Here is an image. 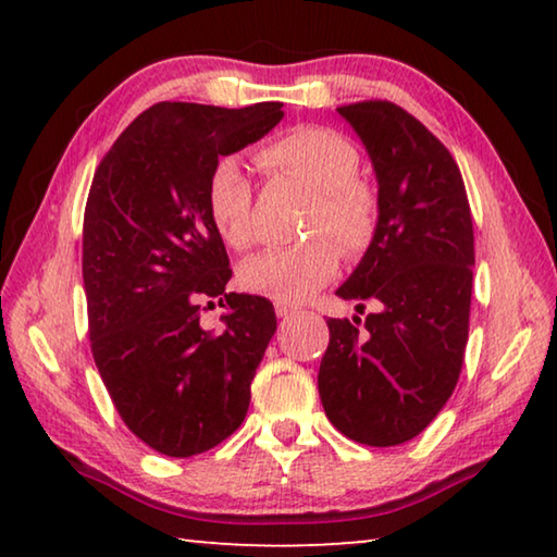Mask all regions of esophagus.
<instances>
[{
	"instance_id": "34e87169",
	"label": "esophagus",
	"mask_w": 557,
	"mask_h": 557,
	"mask_svg": "<svg viewBox=\"0 0 557 557\" xmlns=\"http://www.w3.org/2000/svg\"><path fill=\"white\" fill-rule=\"evenodd\" d=\"M275 312H277V317H289L297 312V307L287 305V301H275Z\"/></svg>"
}]
</instances>
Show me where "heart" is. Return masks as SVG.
Instances as JSON below:
<instances>
[{
  "instance_id": "heart-1",
  "label": "heart",
  "mask_w": 557,
  "mask_h": 557,
  "mask_svg": "<svg viewBox=\"0 0 557 557\" xmlns=\"http://www.w3.org/2000/svg\"><path fill=\"white\" fill-rule=\"evenodd\" d=\"M262 172L289 178L314 194L307 235L314 240L295 248L268 250L240 270V285L275 301H301L336 275L338 252L356 258L369 248L379 228V196L361 182V154L344 135L326 127H295L256 152ZM209 213L221 238L235 250L256 240L252 186L235 159H221L209 176Z\"/></svg>"
}]
</instances>
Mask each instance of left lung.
Listing matches in <instances>:
<instances>
[{"label": "left lung", "mask_w": 557, "mask_h": 557, "mask_svg": "<svg viewBox=\"0 0 557 557\" xmlns=\"http://www.w3.org/2000/svg\"><path fill=\"white\" fill-rule=\"evenodd\" d=\"M379 178V228L336 295L379 312L329 319L319 366L326 418L348 440L393 447L418 437L459 381L469 338L474 228L449 149L388 100L336 108Z\"/></svg>", "instance_id": "8db88e82"}]
</instances>
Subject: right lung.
I'll return each mask as SVG.
<instances>
[{
	"label": "right lung",
	"mask_w": 557,
	"mask_h": 557,
	"mask_svg": "<svg viewBox=\"0 0 557 557\" xmlns=\"http://www.w3.org/2000/svg\"><path fill=\"white\" fill-rule=\"evenodd\" d=\"M282 115V102H157L92 176L83 215L90 351L122 422L159 455H201L248 412L277 319L270 299L225 289L233 270L206 191L219 157L258 143ZM206 298L232 309L221 335L198 324Z\"/></svg>",
	"instance_id": "add662e5"
}]
</instances>
